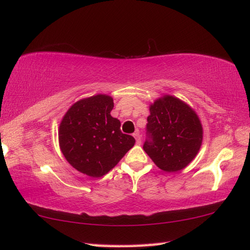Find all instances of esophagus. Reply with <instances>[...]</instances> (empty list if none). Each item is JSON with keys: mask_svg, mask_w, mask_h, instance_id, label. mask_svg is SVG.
I'll return each instance as SVG.
<instances>
[{"mask_svg": "<svg viewBox=\"0 0 250 250\" xmlns=\"http://www.w3.org/2000/svg\"><path fill=\"white\" fill-rule=\"evenodd\" d=\"M133 136L135 137V139H136V144L137 145H141L142 144V137H141V135H139V132L138 131H136L134 134H133Z\"/></svg>", "mask_w": 250, "mask_h": 250, "instance_id": "esophagus-1", "label": "esophagus"}]
</instances>
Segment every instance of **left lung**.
Instances as JSON below:
<instances>
[{
    "label": "left lung",
    "mask_w": 250,
    "mask_h": 250,
    "mask_svg": "<svg viewBox=\"0 0 250 250\" xmlns=\"http://www.w3.org/2000/svg\"><path fill=\"white\" fill-rule=\"evenodd\" d=\"M144 150L162 170L187 167L198 153L202 126L198 116L179 99L165 96L150 106Z\"/></svg>",
    "instance_id": "1"
}]
</instances>
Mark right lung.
<instances>
[{"label":"right lung","instance_id":"obj_1","mask_svg":"<svg viewBox=\"0 0 250 250\" xmlns=\"http://www.w3.org/2000/svg\"><path fill=\"white\" fill-rule=\"evenodd\" d=\"M113 107L111 97L97 95L74 103L62 120V152L87 176H104L135 144L134 137L120 131V121L111 116Z\"/></svg>","mask_w":250,"mask_h":250}]
</instances>
